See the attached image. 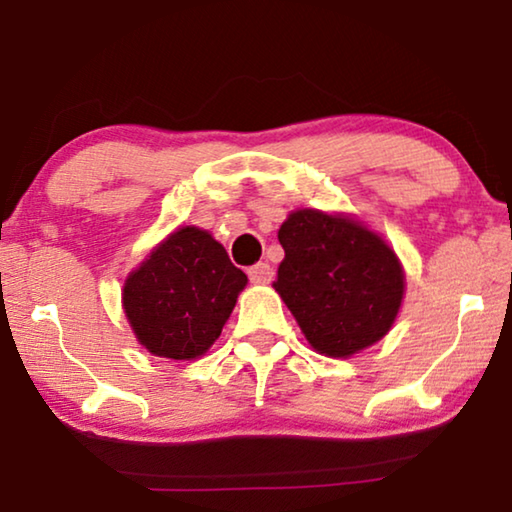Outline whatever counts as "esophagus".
Here are the masks:
<instances>
[{"label":"esophagus","instance_id":"obj_1","mask_svg":"<svg viewBox=\"0 0 512 512\" xmlns=\"http://www.w3.org/2000/svg\"><path fill=\"white\" fill-rule=\"evenodd\" d=\"M248 278H250V282H255V285H269V282L273 280V269L269 264L259 262L255 266H250Z\"/></svg>","mask_w":512,"mask_h":512}]
</instances>
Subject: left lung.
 <instances>
[{
	"instance_id": "obj_1",
	"label": "left lung",
	"mask_w": 512,
	"mask_h": 512,
	"mask_svg": "<svg viewBox=\"0 0 512 512\" xmlns=\"http://www.w3.org/2000/svg\"><path fill=\"white\" fill-rule=\"evenodd\" d=\"M278 241L285 259L273 287L319 354L352 356L384 338L400 310L404 273L375 232L303 209L282 223Z\"/></svg>"
}]
</instances>
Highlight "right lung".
Instances as JSON below:
<instances>
[{
  "instance_id": "right-lung-1",
  "label": "right lung",
  "mask_w": 512,
  "mask_h": 512,
  "mask_svg": "<svg viewBox=\"0 0 512 512\" xmlns=\"http://www.w3.org/2000/svg\"><path fill=\"white\" fill-rule=\"evenodd\" d=\"M246 282L209 232L183 227L128 276L124 310L151 354L188 361L218 340Z\"/></svg>"
}]
</instances>
